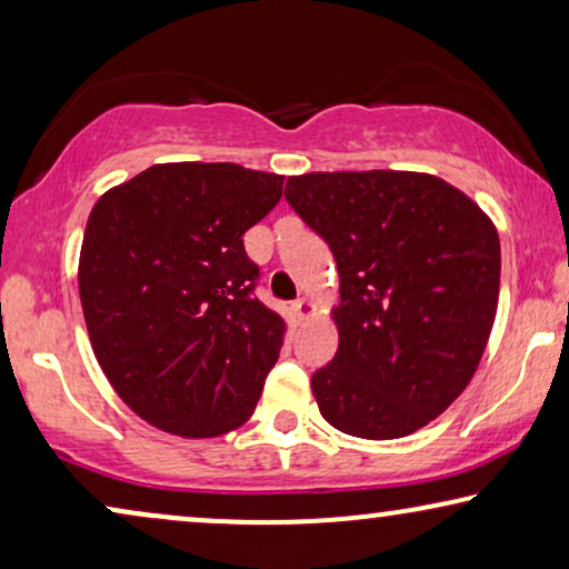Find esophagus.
<instances>
[{
  "label": "esophagus",
  "mask_w": 569,
  "mask_h": 569,
  "mask_svg": "<svg viewBox=\"0 0 569 569\" xmlns=\"http://www.w3.org/2000/svg\"><path fill=\"white\" fill-rule=\"evenodd\" d=\"M292 310H295V316H298V321H308V318L316 313V306L310 298H300V300H295Z\"/></svg>",
  "instance_id": "obj_1"
}]
</instances>
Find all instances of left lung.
I'll return each mask as SVG.
<instances>
[{
  "mask_svg": "<svg viewBox=\"0 0 569 569\" xmlns=\"http://www.w3.org/2000/svg\"><path fill=\"white\" fill-rule=\"evenodd\" d=\"M290 207L339 269L333 360L310 380L337 430L396 440L440 417L479 368L500 298V238L477 201L438 176H290Z\"/></svg>",
  "mask_w": 569,
  "mask_h": 569,
  "instance_id": "obj_1",
  "label": "left lung"
}]
</instances>
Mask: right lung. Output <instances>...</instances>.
Wrapping results in <instances>:
<instances>
[{"label": "right lung", "mask_w": 569, "mask_h": 569, "mask_svg": "<svg viewBox=\"0 0 569 569\" xmlns=\"http://www.w3.org/2000/svg\"><path fill=\"white\" fill-rule=\"evenodd\" d=\"M284 176L236 162H160L96 201L80 300L121 401L178 438H217L253 415L287 323L253 295L243 236Z\"/></svg>", "instance_id": "obj_1"}]
</instances>
